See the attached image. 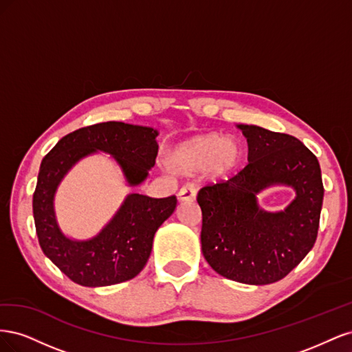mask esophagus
<instances>
[{
	"mask_svg": "<svg viewBox=\"0 0 352 352\" xmlns=\"http://www.w3.org/2000/svg\"><path fill=\"white\" fill-rule=\"evenodd\" d=\"M179 201H194L195 199V189L192 185H186L177 192Z\"/></svg>",
	"mask_w": 352,
	"mask_h": 352,
	"instance_id": "obj_1",
	"label": "esophagus"
}]
</instances>
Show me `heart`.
Here are the masks:
<instances>
[{
    "mask_svg": "<svg viewBox=\"0 0 352 352\" xmlns=\"http://www.w3.org/2000/svg\"><path fill=\"white\" fill-rule=\"evenodd\" d=\"M239 160L241 148L235 140L207 133L176 144L168 151L166 163L176 173L194 175L207 170L212 177H223L238 167Z\"/></svg>",
    "mask_w": 352,
    "mask_h": 352,
    "instance_id": "1",
    "label": "heart"
}]
</instances>
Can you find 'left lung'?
<instances>
[{
	"label": "left lung",
	"instance_id": "obj_1",
	"mask_svg": "<svg viewBox=\"0 0 352 352\" xmlns=\"http://www.w3.org/2000/svg\"><path fill=\"white\" fill-rule=\"evenodd\" d=\"M248 142V166L228 182L202 188L201 250L210 267L230 280L269 285L283 279L311 251L324 188L316 155L296 138L236 124ZM272 186L294 189L283 210L259 207Z\"/></svg>",
	"mask_w": 352,
	"mask_h": 352
}]
</instances>
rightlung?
<instances>
[{"mask_svg":"<svg viewBox=\"0 0 352 352\" xmlns=\"http://www.w3.org/2000/svg\"><path fill=\"white\" fill-rule=\"evenodd\" d=\"M158 131L123 122L98 123L74 131L57 142L39 167L34 194V220L42 251L74 283L100 287L122 283L141 273L150 258L155 232L173 214L176 197L127 194L97 235H66L56 214V194L63 179L80 160L98 153L111 155L127 186H140L155 164Z\"/></svg>","mask_w":352,"mask_h":352,"instance_id":"1","label":"right lung"}]
</instances>
